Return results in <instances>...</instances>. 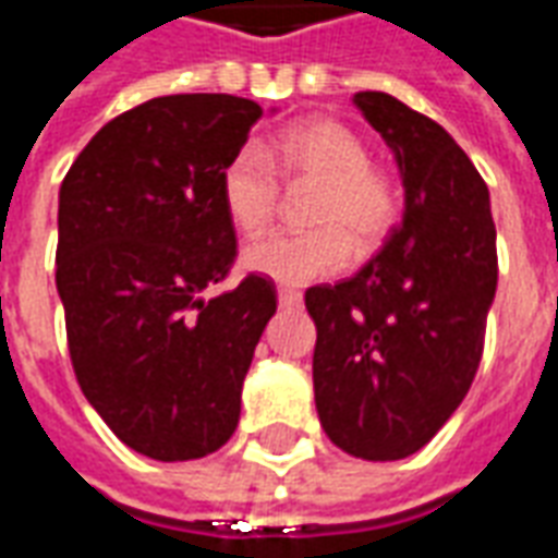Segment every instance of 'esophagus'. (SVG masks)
<instances>
[{
    "label": "esophagus",
    "instance_id": "esophagus-1",
    "mask_svg": "<svg viewBox=\"0 0 558 558\" xmlns=\"http://www.w3.org/2000/svg\"><path fill=\"white\" fill-rule=\"evenodd\" d=\"M278 302L280 307H299V304H302V292L292 290V287H280Z\"/></svg>",
    "mask_w": 558,
    "mask_h": 558
}]
</instances>
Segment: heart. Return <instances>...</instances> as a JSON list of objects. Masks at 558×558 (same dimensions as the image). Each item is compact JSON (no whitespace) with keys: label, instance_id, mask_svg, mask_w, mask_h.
I'll use <instances>...</instances> for the list:
<instances>
[{"label":"heart","instance_id":"heart-1","mask_svg":"<svg viewBox=\"0 0 558 558\" xmlns=\"http://www.w3.org/2000/svg\"><path fill=\"white\" fill-rule=\"evenodd\" d=\"M290 184H314L319 194L307 218L316 230L271 232L244 247V268L278 280L311 283L350 266L355 251L374 254L398 220L391 184L374 170L362 140L335 119H307L266 146L247 143L220 172V199L247 235L266 230Z\"/></svg>","mask_w":558,"mask_h":558}]
</instances>
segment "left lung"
<instances>
[{"label":"left lung","mask_w":558,"mask_h":558,"mask_svg":"<svg viewBox=\"0 0 558 558\" xmlns=\"http://www.w3.org/2000/svg\"><path fill=\"white\" fill-rule=\"evenodd\" d=\"M355 107L398 158L407 211L367 266L304 292L316 323L314 398L328 439L403 460L466 398L496 295L487 184L442 125L386 92Z\"/></svg>","instance_id":"left-lung-1"}]
</instances>
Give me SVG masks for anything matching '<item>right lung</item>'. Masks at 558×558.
I'll return each instance as SVG.
<instances>
[{"label": "right lung", "mask_w": 558, "mask_h": 558, "mask_svg": "<svg viewBox=\"0 0 558 558\" xmlns=\"http://www.w3.org/2000/svg\"><path fill=\"white\" fill-rule=\"evenodd\" d=\"M263 107L167 95L116 116L59 187L56 290L83 395L151 460H196L230 439L242 383L278 311L259 275L208 299L235 263L220 172Z\"/></svg>", "instance_id": "1"}]
</instances>
